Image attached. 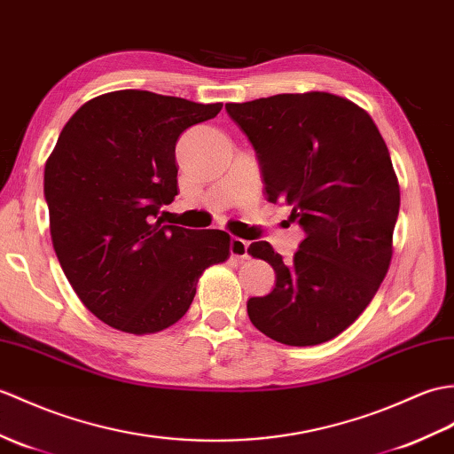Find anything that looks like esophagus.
Instances as JSON below:
<instances>
[{
	"instance_id": "34e87169",
	"label": "esophagus",
	"mask_w": 454,
	"mask_h": 454,
	"mask_svg": "<svg viewBox=\"0 0 454 454\" xmlns=\"http://www.w3.org/2000/svg\"><path fill=\"white\" fill-rule=\"evenodd\" d=\"M247 247H249V241L241 238H231L230 241V253L231 257L236 259H247Z\"/></svg>"
}]
</instances>
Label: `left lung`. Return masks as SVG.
Listing matches in <instances>:
<instances>
[{"mask_svg": "<svg viewBox=\"0 0 454 454\" xmlns=\"http://www.w3.org/2000/svg\"><path fill=\"white\" fill-rule=\"evenodd\" d=\"M257 153L267 199L292 207L305 238L290 265L267 241L247 247L277 272L247 315L269 339L315 346L370 305L393 259L400 187L387 145L364 108L331 92L226 104Z\"/></svg>", "mask_w": 454, "mask_h": 454, "instance_id": "obj_1", "label": "left lung"}]
</instances>
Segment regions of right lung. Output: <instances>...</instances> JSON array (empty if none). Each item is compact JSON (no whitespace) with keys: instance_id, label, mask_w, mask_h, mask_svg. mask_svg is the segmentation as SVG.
Returning <instances> with one entry per match:
<instances>
[{"instance_id":"right-lung-1","label":"right lung","mask_w":454,"mask_h":454,"mask_svg":"<svg viewBox=\"0 0 454 454\" xmlns=\"http://www.w3.org/2000/svg\"><path fill=\"white\" fill-rule=\"evenodd\" d=\"M223 104L149 90L84 102L44 168L50 234L59 265L94 317L153 334L187 313L205 269L230 257L223 230L162 226L177 195L176 141Z\"/></svg>"}]
</instances>
